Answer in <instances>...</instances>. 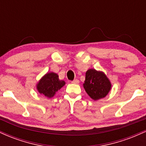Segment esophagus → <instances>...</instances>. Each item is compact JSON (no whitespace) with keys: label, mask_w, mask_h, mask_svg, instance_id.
<instances>
[{"label":"esophagus","mask_w":146,"mask_h":146,"mask_svg":"<svg viewBox=\"0 0 146 146\" xmlns=\"http://www.w3.org/2000/svg\"><path fill=\"white\" fill-rule=\"evenodd\" d=\"M71 82L73 83V84H78L80 83V81H79L78 80H77V79H76V80H73V81H72Z\"/></svg>","instance_id":"34e87169"}]
</instances>
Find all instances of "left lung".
Returning a JSON list of instances; mask_svg holds the SVG:
<instances>
[{
	"mask_svg": "<svg viewBox=\"0 0 146 146\" xmlns=\"http://www.w3.org/2000/svg\"><path fill=\"white\" fill-rule=\"evenodd\" d=\"M83 86L87 94L95 101L105 98L111 89V83L104 73L93 68L86 71Z\"/></svg>",
	"mask_w": 146,
	"mask_h": 146,
	"instance_id": "1",
	"label": "left lung"
}]
</instances>
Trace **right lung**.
<instances>
[{
  "mask_svg": "<svg viewBox=\"0 0 146 146\" xmlns=\"http://www.w3.org/2000/svg\"><path fill=\"white\" fill-rule=\"evenodd\" d=\"M65 85L64 80H60L56 73H47L40 79L37 84V90L40 94L48 98H53L56 92Z\"/></svg>",
  "mask_w": 146,
  "mask_h": 146,
  "instance_id": "1",
  "label": "right lung"
}]
</instances>
